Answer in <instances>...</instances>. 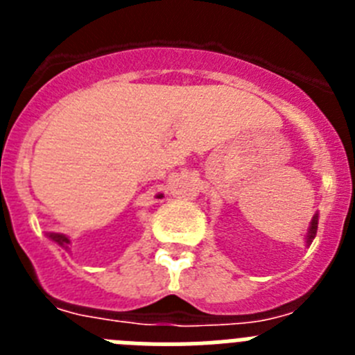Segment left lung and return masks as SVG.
Returning a JSON list of instances; mask_svg holds the SVG:
<instances>
[{"label": "left lung", "mask_w": 355, "mask_h": 355, "mask_svg": "<svg viewBox=\"0 0 355 355\" xmlns=\"http://www.w3.org/2000/svg\"><path fill=\"white\" fill-rule=\"evenodd\" d=\"M316 229H318V213H316L315 216H313L311 224H309V231H307V238H306V243L309 245L313 241V238L316 236Z\"/></svg>", "instance_id": "obj_1"}]
</instances>
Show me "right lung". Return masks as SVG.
Returning a JSON list of instances; mask_svg holds the SVG:
<instances>
[{
	"label": "right lung",
	"mask_w": 355,
	"mask_h": 355,
	"mask_svg": "<svg viewBox=\"0 0 355 355\" xmlns=\"http://www.w3.org/2000/svg\"><path fill=\"white\" fill-rule=\"evenodd\" d=\"M162 193H159L158 196V199H162ZM48 238H51L53 241H55V243H58V245L62 247V249H65V250H69V245H71V240H69L67 236H65V234H60V233H48Z\"/></svg>",
	"instance_id": "1"
}]
</instances>
